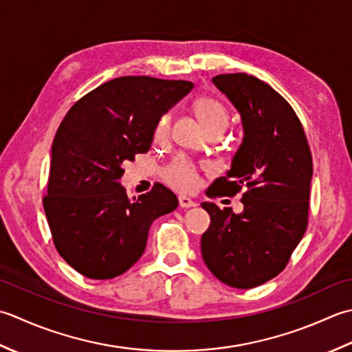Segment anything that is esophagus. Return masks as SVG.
Instances as JSON below:
<instances>
[{"instance_id": "34e87169", "label": "esophagus", "mask_w": 352, "mask_h": 352, "mask_svg": "<svg viewBox=\"0 0 352 352\" xmlns=\"http://www.w3.org/2000/svg\"><path fill=\"white\" fill-rule=\"evenodd\" d=\"M197 204L195 202V200H191L190 197H186V196H181L179 197V206L181 208H192V206H196Z\"/></svg>"}]
</instances>
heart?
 <instances>
[{
	"label": "heart",
	"instance_id": "b5f03b06",
	"mask_svg": "<svg viewBox=\"0 0 352 352\" xmlns=\"http://www.w3.org/2000/svg\"><path fill=\"white\" fill-rule=\"evenodd\" d=\"M192 109H195L196 117L205 129V132L226 131L229 120H231V113L217 98L200 97L192 104ZM170 113H162L155 124L153 138L156 141L166 140L170 133ZM164 181L179 191H191L197 185V173L188 161L184 160V157H176L173 162L164 168Z\"/></svg>",
	"mask_w": 352,
	"mask_h": 352
}]
</instances>
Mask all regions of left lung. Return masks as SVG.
<instances>
[{
    "label": "left lung",
    "instance_id": "left-lung-1",
    "mask_svg": "<svg viewBox=\"0 0 352 352\" xmlns=\"http://www.w3.org/2000/svg\"><path fill=\"white\" fill-rule=\"evenodd\" d=\"M212 83L240 112L243 142L231 170L206 190L235 196L243 212L204 202L211 225L200 240L212 275L235 289H254L281 274L308 225L313 160L304 127L289 102L246 73L219 74Z\"/></svg>",
    "mask_w": 352,
    "mask_h": 352
}]
</instances>
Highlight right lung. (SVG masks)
Listing matches in <instances>:
<instances>
[{
  "label": "right lung",
  "mask_w": 352,
  "mask_h": 352,
  "mask_svg": "<svg viewBox=\"0 0 352 352\" xmlns=\"http://www.w3.org/2000/svg\"><path fill=\"white\" fill-rule=\"evenodd\" d=\"M192 89L186 80L124 76L71 106L52 147L44 210L59 255L78 274L111 279L144 254L150 225L175 211L162 184L129 199L123 162L146 153L157 118Z\"/></svg>",
  "instance_id": "1"
}]
</instances>
